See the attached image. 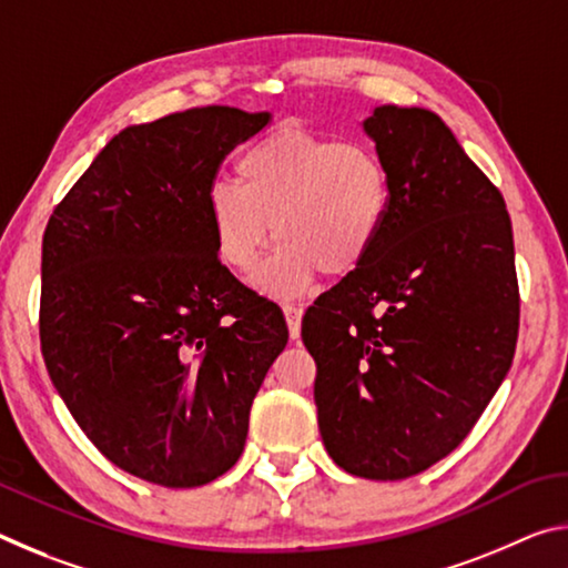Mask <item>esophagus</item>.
I'll return each instance as SVG.
<instances>
[{
	"label": "esophagus",
	"instance_id": "esophagus-1",
	"mask_svg": "<svg viewBox=\"0 0 568 568\" xmlns=\"http://www.w3.org/2000/svg\"><path fill=\"white\" fill-rule=\"evenodd\" d=\"M283 313L287 321V331H291V338L295 341L301 335V323H303V307L293 303H283Z\"/></svg>",
	"mask_w": 568,
	"mask_h": 568
}]
</instances>
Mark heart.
Listing matches in <instances>:
<instances>
[{"label": "heart", "instance_id": "obj_1", "mask_svg": "<svg viewBox=\"0 0 568 568\" xmlns=\"http://www.w3.org/2000/svg\"><path fill=\"white\" fill-rule=\"evenodd\" d=\"M237 182H215L207 220L215 253L253 271L273 230L281 245L253 285L273 297L301 295L323 271L345 277L368 263L393 210V178L376 150L303 128H277L237 160Z\"/></svg>", "mask_w": 568, "mask_h": 568}]
</instances>
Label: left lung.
Returning a JSON list of instances; mask_svg holds the SVG:
<instances>
[{
	"label": "left lung",
	"instance_id": "left-lung-1",
	"mask_svg": "<svg viewBox=\"0 0 568 568\" xmlns=\"http://www.w3.org/2000/svg\"><path fill=\"white\" fill-rule=\"evenodd\" d=\"M393 178L376 253L303 318L325 450L371 480L446 458L491 403L518 335L514 233L491 180L436 112L361 122Z\"/></svg>",
	"mask_w": 568,
	"mask_h": 568
}]
</instances>
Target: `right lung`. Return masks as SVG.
<instances>
[{
  "mask_svg": "<svg viewBox=\"0 0 568 568\" xmlns=\"http://www.w3.org/2000/svg\"><path fill=\"white\" fill-rule=\"evenodd\" d=\"M271 112L210 104L130 124L54 207L40 338L72 418L114 466L168 488L235 466L287 325L220 265L207 192Z\"/></svg>",
  "mask_w": 568,
  "mask_h": 568,
  "instance_id": "1",
  "label": "right lung"
}]
</instances>
